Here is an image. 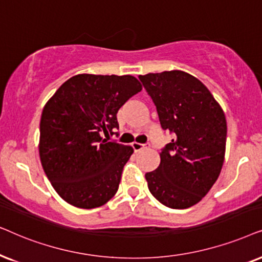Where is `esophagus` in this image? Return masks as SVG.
<instances>
[{
  "instance_id": "34e87169",
  "label": "esophagus",
  "mask_w": 262,
  "mask_h": 262,
  "mask_svg": "<svg viewBox=\"0 0 262 262\" xmlns=\"http://www.w3.org/2000/svg\"><path fill=\"white\" fill-rule=\"evenodd\" d=\"M132 146H133V148H134L135 152H139V151H141V149L147 148L148 146H149V144H139V142H133V144H132Z\"/></svg>"
}]
</instances>
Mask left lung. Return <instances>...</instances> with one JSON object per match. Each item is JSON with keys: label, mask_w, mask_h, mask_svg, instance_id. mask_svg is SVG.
I'll return each instance as SVG.
<instances>
[{"label": "left lung", "mask_w": 262, "mask_h": 262, "mask_svg": "<svg viewBox=\"0 0 262 262\" xmlns=\"http://www.w3.org/2000/svg\"><path fill=\"white\" fill-rule=\"evenodd\" d=\"M139 79L155 103L162 128L173 134L162 148L159 166L145 175L148 189L166 207H191L221 173L225 115L207 87L186 72L148 73Z\"/></svg>", "instance_id": "8db88e82"}]
</instances>
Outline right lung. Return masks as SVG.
Returning a JSON list of instances; mask_svg holds the SVG:
<instances>
[{"label":"right lung","mask_w":262,"mask_h":262,"mask_svg":"<svg viewBox=\"0 0 262 262\" xmlns=\"http://www.w3.org/2000/svg\"><path fill=\"white\" fill-rule=\"evenodd\" d=\"M141 90L132 75L78 74L45 104L40 162L54 189L68 204L89 210L103 206L116 194L134 149L103 134H115L117 111Z\"/></svg>","instance_id":"add662e5"}]
</instances>
